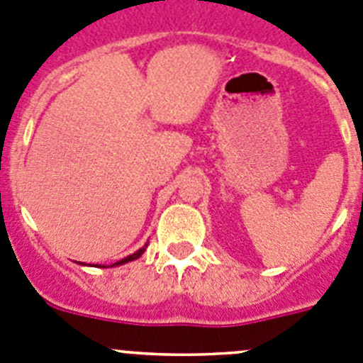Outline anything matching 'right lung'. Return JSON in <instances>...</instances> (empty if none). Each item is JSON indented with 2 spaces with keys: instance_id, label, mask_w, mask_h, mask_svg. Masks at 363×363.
Returning a JSON list of instances; mask_svg holds the SVG:
<instances>
[{
  "instance_id": "1",
  "label": "right lung",
  "mask_w": 363,
  "mask_h": 363,
  "mask_svg": "<svg viewBox=\"0 0 363 363\" xmlns=\"http://www.w3.org/2000/svg\"><path fill=\"white\" fill-rule=\"evenodd\" d=\"M146 247H147V244L144 247H140L139 251H135V253H133V255H130V257H126V258H123V260H119V262H116V264H112V265H110V267H116V265H123V264H128V262L137 260V258L143 257V253H144V251H146ZM99 267H106V265H99Z\"/></svg>"
}]
</instances>
